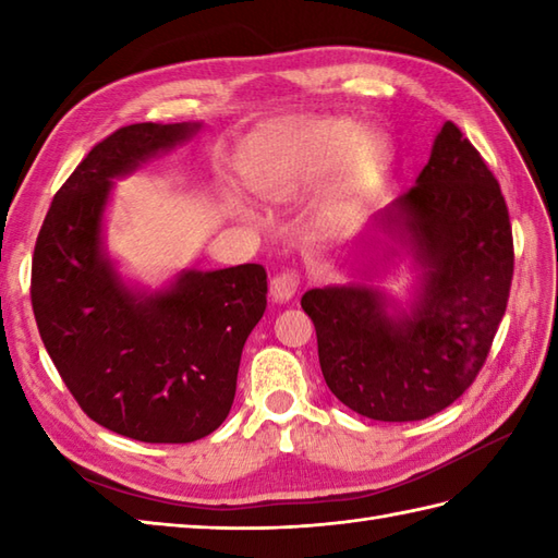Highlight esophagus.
Returning a JSON list of instances; mask_svg holds the SVG:
<instances>
[{
  "label": "esophagus",
  "mask_w": 558,
  "mask_h": 558,
  "mask_svg": "<svg viewBox=\"0 0 558 558\" xmlns=\"http://www.w3.org/2000/svg\"><path fill=\"white\" fill-rule=\"evenodd\" d=\"M300 288V270L288 268L270 280V298L276 302H288Z\"/></svg>",
  "instance_id": "34e87169"
}]
</instances>
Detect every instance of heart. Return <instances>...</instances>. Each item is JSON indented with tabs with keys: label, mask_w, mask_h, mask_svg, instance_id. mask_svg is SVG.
Instances as JSON below:
<instances>
[{
	"label": "heart",
	"mask_w": 558,
	"mask_h": 558,
	"mask_svg": "<svg viewBox=\"0 0 558 558\" xmlns=\"http://www.w3.org/2000/svg\"><path fill=\"white\" fill-rule=\"evenodd\" d=\"M393 158L381 134H362L348 120H294L272 124L256 134L242 156L248 189L270 204L304 196L328 174L318 216L340 228L360 216L381 186Z\"/></svg>",
	"instance_id": "obj_1"
}]
</instances>
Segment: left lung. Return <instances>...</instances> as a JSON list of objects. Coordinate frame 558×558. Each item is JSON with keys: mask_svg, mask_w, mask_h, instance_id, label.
I'll return each mask as SVG.
<instances>
[{"mask_svg": "<svg viewBox=\"0 0 558 558\" xmlns=\"http://www.w3.org/2000/svg\"><path fill=\"white\" fill-rule=\"evenodd\" d=\"M376 222L422 268L410 310L364 282L314 288L302 310L342 405L378 422L426 420L465 393L487 362L513 280L511 218L487 162L446 122L417 184Z\"/></svg>", "mask_w": 558, "mask_h": 558, "instance_id": "obj_1", "label": "left lung"}]
</instances>
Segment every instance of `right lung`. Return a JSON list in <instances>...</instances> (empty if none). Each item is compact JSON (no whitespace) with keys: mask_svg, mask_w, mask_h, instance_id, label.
Returning <instances> with one entry per match:
<instances>
[{"mask_svg":"<svg viewBox=\"0 0 558 558\" xmlns=\"http://www.w3.org/2000/svg\"><path fill=\"white\" fill-rule=\"evenodd\" d=\"M198 129L141 122L102 138L54 194L33 252L35 324L69 393L93 422L146 444H192L218 429L266 312L258 264L184 270L150 294L126 288L102 248L114 177Z\"/></svg>","mask_w":558,"mask_h":558,"instance_id":"right-lung-1","label":"right lung"}]
</instances>
